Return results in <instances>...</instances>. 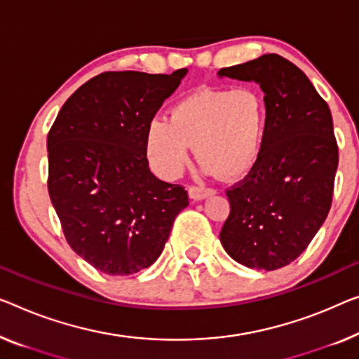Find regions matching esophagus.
<instances>
[{"mask_svg":"<svg viewBox=\"0 0 359 359\" xmlns=\"http://www.w3.org/2000/svg\"><path fill=\"white\" fill-rule=\"evenodd\" d=\"M216 194V190L210 189V187H200V185H191L189 187V196L191 200H203Z\"/></svg>","mask_w":359,"mask_h":359,"instance_id":"obj_1","label":"esophagus"}]
</instances>
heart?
I'll use <instances>...</instances> for the list:
<instances>
[{
	"label": "heart",
	"mask_w": 359,
	"mask_h": 359,
	"mask_svg": "<svg viewBox=\"0 0 359 359\" xmlns=\"http://www.w3.org/2000/svg\"><path fill=\"white\" fill-rule=\"evenodd\" d=\"M264 128L266 103L256 90L205 87L177 101L169 121L148 122L147 154L159 175L174 179L195 147L203 170L235 179L258 161Z\"/></svg>",
	"instance_id": "heart-1"
}]
</instances>
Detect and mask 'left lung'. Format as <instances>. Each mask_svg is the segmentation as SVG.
<instances>
[{"mask_svg": "<svg viewBox=\"0 0 359 359\" xmlns=\"http://www.w3.org/2000/svg\"><path fill=\"white\" fill-rule=\"evenodd\" d=\"M217 76L256 82L266 103L259 158L226 191L231 214L219 238L237 263L279 269L308 248L332 205L339 165L332 114L302 69L274 53Z\"/></svg>", "mask_w": 359, "mask_h": 359, "instance_id": "left-lung-1", "label": "left lung"}]
</instances>
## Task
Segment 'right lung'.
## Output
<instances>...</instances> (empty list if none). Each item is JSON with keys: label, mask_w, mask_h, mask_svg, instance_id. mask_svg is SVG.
<instances>
[{"label": "right lung", "mask_w": 359, "mask_h": 359, "mask_svg": "<svg viewBox=\"0 0 359 359\" xmlns=\"http://www.w3.org/2000/svg\"><path fill=\"white\" fill-rule=\"evenodd\" d=\"M103 72L76 90L48 133V191L67 243L109 276L147 269L163 253L184 187L149 170V121L185 77Z\"/></svg>", "instance_id": "1"}]
</instances>
